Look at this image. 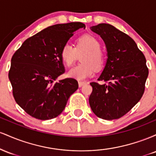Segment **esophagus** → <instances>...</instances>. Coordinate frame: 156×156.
I'll return each mask as SVG.
<instances>
[{"mask_svg":"<svg viewBox=\"0 0 156 156\" xmlns=\"http://www.w3.org/2000/svg\"><path fill=\"white\" fill-rule=\"evenodd\" d=\"M86 84V82L83 81H78V87H82L83 86H84Z\"/></svg>","mask_w":156,"mask_h":156,"instance_id":"obj_1","label":"esophagus"}]
</instances>
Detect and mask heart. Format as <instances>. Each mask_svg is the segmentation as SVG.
I'll return each mask as SVG.
<instances>
[{"label": "heart", "mask_w": 156, "mask_h": 156, "mask_svg": "<svg viewBox=\"0 0 156 156\" xmlns=\"http://www.w3.org/2000/svg\"><path fill=\"white\" fill-rule=\"evenodd\" d=\"M101 42L94 36L85 34L76 40L75 48L65 44L61 50V58L67 67H71L78 55L81 63L71 69L68 73L69 78L84 80L94 74V70H100L105 64V54L101 49Z\"/></svg>", "instance_id": "heart-1"}]
</instances>
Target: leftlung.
<instances>
[{
  "mask_svg": "<svg viewBox=\"0 0 156 156\" xmlns=\"http://www.w3.org/2000/svg\"><path fill=\"white\" fill-rule=\"evenodd\" d=\"M101 36L108 52V58L98 78L108 84L92 82L89 105L97 117L106 120L126 114L144 94L148 68L144 55L131 37L110 24L91 27Z\"/></svg>",
  "mask_w": 156,
  "mask_h": 156,
  "instance_id": "8db88e82",
  "label": "left lung"
}]
</instances>
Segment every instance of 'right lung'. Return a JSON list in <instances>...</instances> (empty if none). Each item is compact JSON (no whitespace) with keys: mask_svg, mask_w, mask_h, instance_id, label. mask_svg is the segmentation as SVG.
<instances>
[{"mask_svg":"<svg viewBox=\"0 0 156 156\" xmlns=\"http://www.w3.org/2000/svg\"><path fill=\"white\" fill-rule=\"evenodd\" d=\"M80 28L85 25L80 22L48 27L27 39L12 55L9 78L14 98L31 117L41 120L56 117L78 89L74 78L54 81L64 73L62 48Z\"/></svg>","mask_w":156,"mask_h":156,"instance_id":"1","label":"right lung"}]
</instances>
